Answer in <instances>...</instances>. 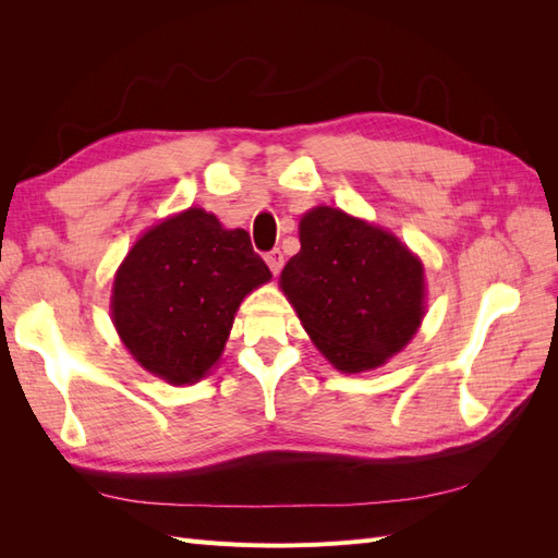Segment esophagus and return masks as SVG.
Listing matches in <instances>:
<instances>
[{"mask_svg": "<svg viewBox=\"0 0 558 558\" xmlns=\"http://www.w3.org/2000/svg\"><path fill=\"white\" fill-rule=\"evenodd\" d=\"M265 263L269 265V269H272V275H277L279 269H281V265H283V253H281V248L267 251V253H265Z\"/></svg>", "mask_w": 558, "mask_h": 558, "instance_id": "esophagus-1", "label": "esophagus"}]
</instances>
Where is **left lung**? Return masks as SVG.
Here are the masks:
<instances>
[{"label": "left lung", "mask_w": 558, "mask_h": 558, "mask_svg": "<svg viewBox=\"0 0 558 558\" xmlns=\"http://www.w3.org/2000/svg\"><path fill=\"white\" fill-rule=\"evenodd\" d=\"M281 289L314 344L342 373L373 369L412 340L424 318V267L381 228L316 207Z\"/></svg>", "instance_id": "left-lung-1"}]
</instances>
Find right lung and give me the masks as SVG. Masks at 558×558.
Segmentation results:
<instances>
[{
    "label": "right lung",
    "mask_w": 558,
    "mask_h": 558,
    "mask_svg": "<svg viewBox=\"0 0 558 558\" xmlns=\"http://www.w3.org/2000/svg\"><path fill=\"white\" fill-rule=\"evenodd\" d=\"M269 277L246 230L189 209L150 228L118 267L113 324L148 373L193 384L221 356L244 295Z\"/></svg>",
    "instance_id": "obj_1"
}]
</instances>
